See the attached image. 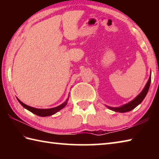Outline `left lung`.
<instances>
[{
	"instance_id": "left-lung-1",
	"label": "left lung",
	"mask_w": 159,
	"mask_h": 159,
	"mask_svg": "<svg viewBox=\"0 0 159 159\" xmlns=\"http://www.w3.org/2000/svg\"><path fill=\"white\" fill-rule=\"evenodd\" d=\"M150 83H151V76L149 77V80H148V81L146 85H145L143 90H142L141 93L139 94V95H138V97H136L133 100H132L131 102H129V103L124 104L123 106L120 107H107L111 110H112V111L120 112V113H124V112L131 111V110H133V109L135 108L137 106L139 105V104L143 101V99H144L145 97H146L147 94L148 93V90H149Z\"/></svg>"
}]
</instances>
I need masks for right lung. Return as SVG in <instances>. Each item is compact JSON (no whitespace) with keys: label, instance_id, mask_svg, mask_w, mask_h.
<instances>
[{"label":"right lung","instance_id":"add662e5","mask_svg":"<svg viewBox=\"0 0 159 159\" xmlns=\"http://www.w3.org/2000/svg\"><path fill=\"white\" fill-rule=\"evenodd\" d=\"M18 101L21 104V106L23 107H25V109H26L29 111H30L31 112L34 113L37 116H51V115H53L55 114V113H57V111H60L61 109H63L64 107L67 104V100L68 99H66V102H64L63 104H61V105L58 106L57 107H55V108H51V109H36V108H34V107H29L28 105H26V104H24L23 102H21L20 99H17Z\"/></svg>","mask_w":159,"mask_h":159}]
</instances>
